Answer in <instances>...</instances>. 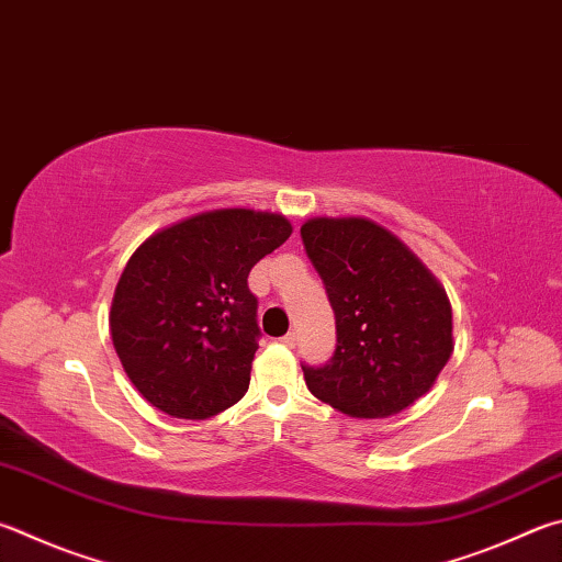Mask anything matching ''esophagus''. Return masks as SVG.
<instances>
[{
    "mask_svg": "<svg viewBox=\"0 0 562 562\" xmlns=\"http://www.w3.org/2000/svg\"><path fill=\"white\" fill-rule=\"evenodd\" d=\"M280 341H282L284 346H290V349H292V346H294V344H297V334H294V331H290V334H284Z\"/></svg>",
    "mask_w": 562,
    "mask_h": 562,
    "instance_id": "esophagus-1",
    "label": "esophagus"
}]
</instances>
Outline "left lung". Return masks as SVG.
<instances>
[{
  "label": "left lung",
  "instance_id": "obj_1",
  "mask_svg": "<svg viewBox=\"0 0 562 562\" xmlns=\"http://www.w3.org/2000/svg\"><path fill=\"white\" fill-rule=\"evenodd\" d=\"M300 233L336 319L329 363L302 366L312 395L369 420L405 411L454 351L440 280L369 218H310Z\"/></svg>",
  "mask_w": 562,
  "mask_h": 562
}]
</instances>
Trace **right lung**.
Wrapping results in <instances>:
<instances>
[{"mask_svg":"<svg viewBox=\"0 0 562 562\" xmlns=\"http://www.w3.org/2000/svg\"><path fill=\"white\" fill-rule=\"evenodd\" d=\"M290 236L280 213L218 209L171 223L132 252L110 334L147 403L206 420L246 395L260 336L248 274Z\"/></svg>","mask_w":562,"mask_h":562,"instance_id":"1","label":"right lung"}]
</instances>
